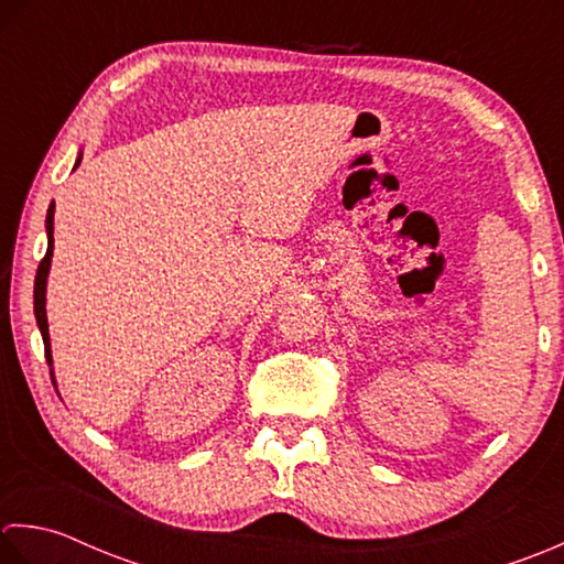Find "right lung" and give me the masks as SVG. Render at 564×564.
<instances>
[{
  "label": "right lung",
  "instance_id": "1",
  "mask_svg": "<svg viewBox=\"0 0 564 564\" xmlns=\"http://www.w3.org/2000/svg\"><path fill=\"white\" fill-rule=\"evenodd\" d=\"M79 160H83V155L77 158L75 167L79 165ZM53 212H55V204H51L48 216H45V231H48V250H45V258L41 260L39 272H36V282H33V314H36V321H39V328H41V336H43V346H45V360H48V365H53V358H51L48 318H45V280H48L51 258H53Z\"/></svg>",
  "mask_w": 564,
  "mask_h": 564
}]
</instances>
